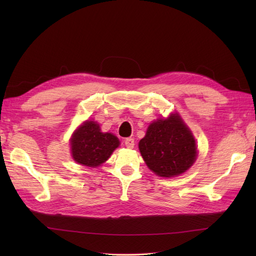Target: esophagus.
<instances>
[{"label":"esophagus","mask_w":256,"mask_h":256,"mask_svg":"<svg viewBox=\"0 0 256 256\" xmlns=\"http://www.w3.org/2000/svg\"><path fill=\"white\" fill-rule=\"evenodd\" d=\"M125 145L128 147V148H134V140L132 138H128L125 140Z\"/></svg>","instance_id":"esophagus-1"}]
</instances>
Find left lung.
<instances>
[{
    "mask_svg": "<svg viewBox=\"0 0 256 256\" xmlns=\"http://www.w3.org/2000/svg\"><path fill=\"white\" fill-rule=\"evenodd\" d=\"M146 166L161 177H175L194 164L198 147L191 130L178 113L154 120L138 142Z\"/></svg>",
    "mask_w": 256,
    "mask_h": 256,
    "instance_id": "1",
    "label": "left lung"
}]
</instances>
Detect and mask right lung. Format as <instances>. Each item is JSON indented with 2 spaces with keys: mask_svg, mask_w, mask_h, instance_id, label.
I'll use <instances>...</instances> for the list:
<instances>
[{
  "mask_svg": "<svg viewBox=\"0 0 256 256\" xmlns=\"http://www.w3.org/2000/svg\"><path fill=\"white\" fill-rule=\"evenodd\" d=\"M120 144L118 136L102 132L98 122L86 120L72 136V156L79 164L96 168L109 159Z\"/></svg>",
  "mask_w": 256,
  "mask_h": 256,
  "instance_id": "add662e5",
  "label": "right lung"
}]
</instances>
